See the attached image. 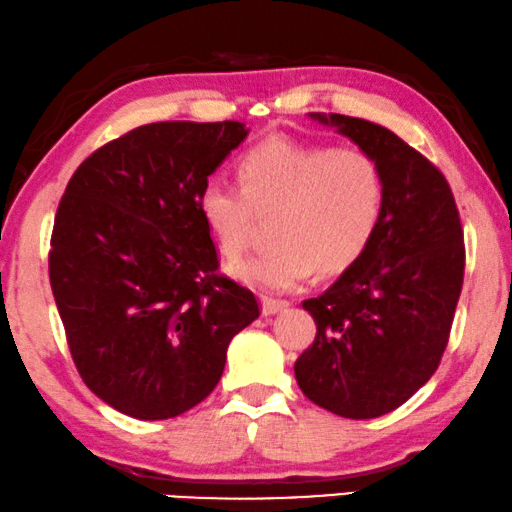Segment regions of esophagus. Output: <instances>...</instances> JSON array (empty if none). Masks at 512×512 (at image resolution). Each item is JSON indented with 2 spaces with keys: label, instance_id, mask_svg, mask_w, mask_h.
<instances>
[{
  "label": "esophagus",
  "instance_id": "esophagus-1",
  "mask_svg": "<svg viewBox=\"0 0 512 512\" xmlns=\"http://www.w3.org/2000/svg\"><path fill=\"white\" fill-rule=\"evenodd\" d=\"M290 304H287L285 299H273V297H262V313L264 315H276L278 311H283V308H287Z\"/></svg>",
  "mask_w": 512,
  "mask_h": 512
}]
</instances>
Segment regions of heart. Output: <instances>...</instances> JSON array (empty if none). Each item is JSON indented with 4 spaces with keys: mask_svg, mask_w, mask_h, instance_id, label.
Returning a JSON list of instances; mask_svg holds the SVG:
<instances>
[{
    "mask_svg": "<svg viewBox=\"0 0 512 512\" xmlns=\"http://www.w3.org/2000/svg\"><path fill=\"white\" fill-rule=\"evenodd\" d=\"M241 185L208 181L199 213L215 246L239 259L253 243L262 218H273L276 241L232 266L243 283L285 292L318 266L338 273L369 248L385 211V178L362 148H329L292 139H269L239 162Z\"/></svg>",
    "mask_w": 512,
    "mask_h": 512,
    "instance_id": "obj_1",
    "label": "heart"
}]
</instances>
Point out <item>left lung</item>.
I'll list each match as a JSON object with an SVG mask.
<instances>
[{"label": "left lung", "instance_id": "8db88e82", "mask_svg": "<svg viewBox=\"0 0 512 512\" xmlns=\"http://www.w3.org/2000/svg\"><path fill=\"white\" fill-rule=\"evenodd\" d=\"M378 162L385 211L364 255L304 308L315 341L294 362L320 408L371 420L406 403L441 364L464 283V229L441 169L390 129L311 113Z\"/></svg>", "mask_w": 512, "mask_h": 512}]
</instances>
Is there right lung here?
<instances>
[{
  "label": "right lung",
  "instance_id": "right-lung-1",
  "mask_svg": "<svg viewBox=\"0 0 512 512\" xmlns=\"http://www.w3.org/2000/svg\"><path fill=\"white\" fill-rule=\"evenodd\" d=\"M243 122H150L97 148L55 213L48 273L83 383L136 420L197 406L229 341L259 318L218 273L199 192L246 139Z\"/></svg>",
  "mask_w": 512,
  "mask_h": 512
}]
</instances>
